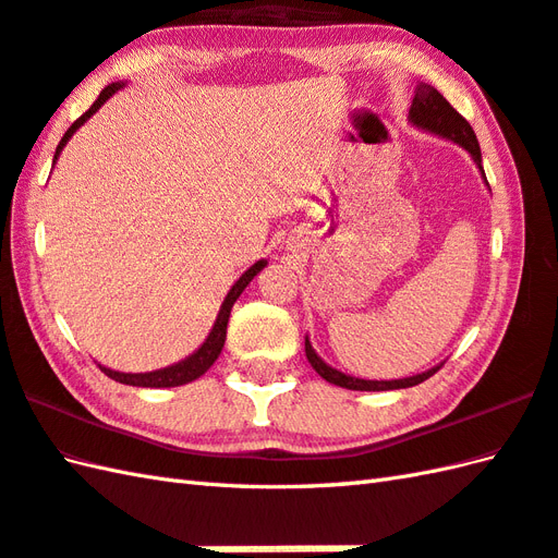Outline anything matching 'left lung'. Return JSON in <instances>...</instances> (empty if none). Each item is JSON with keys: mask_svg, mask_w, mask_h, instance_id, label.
I'll return each mask as SVG.
<instances>
[{"mask_svg": "<svg viewBox=\"0 0 558 558\" xmlns=\"http://www.w3.org/2000/svg\"><path fill=\"white\" fill-rule=\"evenodd\" d=\"M408 122L412 126L422 129V132H429L434 136H441L446 141H453L460 148H465L470 153V158L475 160V165L482 172V180L484 184L489 186L487 182V174H484L482 168V150L477 144V136L472 132V126L468 124L465 117L460 112L453 110V105H450L441 93H438L429 83H417V88H414V98H412V108L408 114ZM304 350H306V360L314 366V372L326 378L328 384L340 386V388H348V390H396V388H410V386H417L426 378L434 376L438 369H441V364L432 366V369H426L422 374H414L408 378H393V381H369V378H357V376H350V374H342L333 366L326 364L322 357H318L316 350L312 348L310 336L304 338Z\"/></svg>", "mask_w": 558, "mask_h": 558, "instance_id": "obj_1", "label": "left lung"}]
</instances>
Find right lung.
Masks as SVG:
<instances>
[{
	"instance_id": "1",
	"label": "right lung",
	"mask_w": 558,
	"mask_h": 558,
	"mask_svg": "<svg viewBox=\"0 0 558 558\" xmlns=\"http://www.w3.org/2000/svg\"><path fill=\"white\" fill-rule=\"evenodd\" d=\"M124 86H126L124 81H117V83H110V86H105V88L100 90L98 100L90 105L88 112H83V114L78 117V120L66 129V134L62 136V141H59V146H57V150H54V162H57V158H59V153H62V148L69 144V138L76 134V129L86 124V122L90 120V117L96 114V112L102 108V105L108 102L117 90H122ZM266 266H268V260L260 258V260H256V264H254L252 268H246V270L242 272L240 280H236L234 286L230 288L228 298L222 300L220 312H218V316H216V324H213L208 338H206L204 342H201L198 350H194V352L189 354V357H184L182 362H174V364H170V366H165V369L146 372V374H124V372H114V369H108V366L98 364L100 369H102V374H108L110 378H114V381H120V384L138 386V388H174V386H184V384L196 381L198 376H204V374L210 369L213 362H216L218 354L222 352L225 338H228V322H230V312H232L234 302L240 300V294L244 292V288H246L248 282H252Z\"/></svg>"
}]
</instances>
